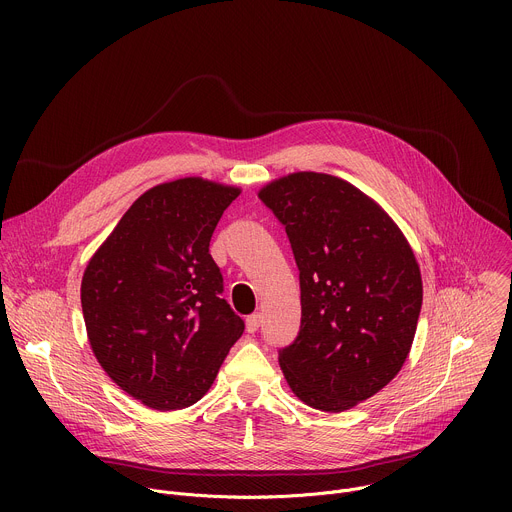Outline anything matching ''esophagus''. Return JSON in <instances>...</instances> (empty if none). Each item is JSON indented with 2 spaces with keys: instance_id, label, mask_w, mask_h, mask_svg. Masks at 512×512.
<instances>
[{
  "instance_id": "esophagus-1",
  "label": "esophagus",
  "mask_w": 512,
  "mask_h": 512,
  "mask_svg": "<svg viewBox=\"0 0 512 512\" xmlns=\"http://www.w3.org/2000/svg\"><path fill=\"white\" fill-rule=\"evenodd\" d=\"M245 326H247V332H249V334L257 332L259 326H261V314H251V316L245 320Z\"/></svg>"
}]
</instances>
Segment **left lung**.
Instances as JSON below:
<instances>
[{
	"instance_id": "1",
	"label": "left lung",
	"mask_w": 512,
	"mask_h": 512,
	"mask_svg": "<svg viewBox=\"0 0 512 512\" xmlns=\"http://www.w3.org/2000/svg\"><path fill=\"white\" fill-rule=\"evenodd\" d=\"M259 198L300 269V332L279 350L285 381L314 409H352L387 387L411 350L423 302L417 259L393 218L342 178L296 172Z\"/></svg>"
}]
</instances>
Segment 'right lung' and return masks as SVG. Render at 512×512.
Listing matches in <instances>:
<instances>
[{
  "label": "right lung",
  "mask_w": 512,
  "mask_h": 512,
  "mask_svg": "<svg viewBox=\"0 0 512 512\" xmlns=\"http://www.w3.org/2000/svg\"><path fill=\"white\" fill-rule=\"evenodd\" d=\"M241 188L180 178L143 192L91 257L81 304L111 381L145 407L184 409L216 379L245 322L221 298L210 237Z\"/></svg>",
  "instance_id": "1"
}]
</instances>
